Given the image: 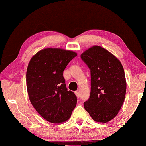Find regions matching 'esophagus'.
Returning a JSON list of instances; mask_svg holds the SVG:
<instances>
[{
    "label": "esophagus",
    "mask_w": 146,
    "mask_h": 146,
    "mask_svg": "<svg viewBox=\"0 0 146 146\" xmlns=\"http://www.w3.org/2000/svg\"><path fill=\"white\" fill-rule=\"evenodd\" d=\"M75 93V95L77 97V98H79L80 97V92L78 91H76Z\"/></svg>",
    "instance_id": "esophagus-1"
}]
</instances>
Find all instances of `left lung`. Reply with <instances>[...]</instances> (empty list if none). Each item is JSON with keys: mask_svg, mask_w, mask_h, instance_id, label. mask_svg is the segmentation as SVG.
I'll use <instances>...</instances> for the list:
<instances>
[{"mask_svg": "<svg viewBox=\"0 0 146 146\" xmlns=\"http://www.w3.org/2000/svg\"><path fill=\"white\" fill-rule=\"evenodd\" d=\"M90 70L91 92L84 108L97 122L114 119L124 101L127 83L120 60L107 49L94 46L81 54Z\"/></svg>", "mask_w": 146, "mask_h": 146, "instance_id": "8db88e82", "label": "left lung"}]
</instances>
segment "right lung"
<instances>
[{
  "mask_svg": "<svg viewBox=\"0 0 146 146\" xmlns=\"http://www.w3.org/2000/svg\"><path fill=\"white\" fill-rule=\"evenodd\" d=\"M75 52L61 48L41 49L31 59L26 72L27 91L31 103L48 122L60 123L71 117L77 98L68 91L63 76Z\"/></svg>",
  "mask_w": 146,
  "mask_h": 146,
  "instance_id": "obj_1",
  "label": "right lung"
}]
</instances>
